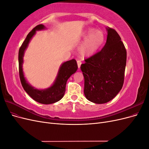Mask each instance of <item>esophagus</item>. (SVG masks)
Returning <instances> with one entry per match:
<instances>
[{
	"label": "esophagus",
	"instance_id": "obj_1",
	"mask_svg": "<svg viewBox=\"0 0 149 149\" xmlns=\"http://www.w3.org/2000/svg\"><path fill=\"white\" fill-rule=\"evenodd\" d=\"M77 64H78V68H80L81 65V61L80 60H78V61H77Z\"/></svg>",
	"mask_w": 149,
	"mask_h": 149
}]
</instances>
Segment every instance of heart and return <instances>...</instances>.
Returning a JSON list of instances; mask_svg holds the SVG:
<instances>
[{
    "label": "heart",
    "mask_w": 149,
    "mask_h": 149,
    "mask_svg": "<svg viewBox=\"0 0 149 149\" xmlns=\"http://www.w3.org/2000/svg\"><path fill=\"white\" fill-rule=\"evenodd\" d=\"M82 37L84 40L79 47V52L84 56H89L96 53L104 40L102 31L93 28L87 29Z\"/></svg>",
    "instance_id": "1"
}]
</instances>
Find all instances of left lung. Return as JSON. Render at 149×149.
I'll return each instance as SVG.
<instances>
[{
    "label": "left lung",
    "instance_id": "8db88e82",
    "mask_svg": "<svg viewBox=\"0 0 149 149\" xmlns=\"http://www.w3.org/2000/svg\"><path fill=\"white\" fill-rule=\"evenodd\" d=\"M104 47L81 65L84 78V93L88 100L104 104L114 98L124 84L127 52L117 31L106 27Z\"/></svg>",
    "mask_w": 149,
    "mask_h": 149
}]
</instances>
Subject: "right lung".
I'll return each mask as SVG.
<instances>
[{
	"mask_svg": "<svg viewBox=\"0 0 149 149\" xmlns=\"http://www.w3.org/2000/svg\"><path fill=\"white\" fill-rule=\"evenodd\" d=\"M47 29L46 26L40 24L36 26L27 35L22 43L19 52V75L22 86L26 93L33 100L43 104H49L59 101L63 97L66 91V84L68 79L78 70V65L74 59L63 63L60 66L55 81L50 87L43 89H39L32 86L26 81L23 71L24 53L27 48L31 38L36 31Z\"/></svg>",
	"mask_w": 149,
	"mask_h": 149,
	"instance_id": "1",
	"label": "right lung"
}]
</instances>
